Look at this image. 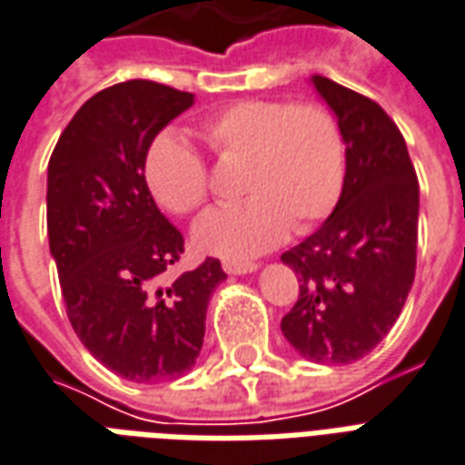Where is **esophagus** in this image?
I'll list each match as a JSON object with an SVG mask.
<instances>
[{
	"label": "esophagus",
	"mask_w": 465,
	"mask_h": 465,
	"mask_svg": "<svg viewBox=\"0 0 465 465\" xmlns=\"http://www.w3.org/2000/svg\"><path fill=\"white\" fill-rule=\"evenodd\" d=\"M223 270L228 274H247V272L257 270V264L247 260H223Z\"/></svg>",
	"instance_id": "obj_1"
}]
</instances>
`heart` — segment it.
I'll return each instance as SVG.
<instances>
[{"instance_id":"1","label":"heart","mask_w":465,"mask_h":465,"mask_svg":"<svg viewBox=\"0 0 465 465\" xmlns=\"http://www.w3.org/2000/svg\"><path fill=\"white\" fill-rule=\"evenodd\" d=\"M220 163H242L245 201L205 213L193 245L245 260L272 250L294 228L309 232L336 208L345 179V142L336 114L319 103L240 100L198 124ZM144 181L163 211L186 218L208 198V169L186 139L163 132L144 153Z\"/></svg>"}]
</instances>
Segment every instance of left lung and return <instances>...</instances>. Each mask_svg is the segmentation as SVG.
Masks as SVG:
<instances>
[{"label": "left lung", "instance_id": "1", "mask_svg": "<svg viewBox=\"0 0 465 465\" xmlns=\"http://www.w3.org/2000/svg\"><path fill=\"white\" fill-rule=\"evenodd\" d=\"M338 117L345 179L313 235L282 254L299 299L282 333L313 362L361 361L390 333L417 270L419 183L402 132L375 100L313 75Z\"/></svg>", "mask_w": 465, "mask_h": 465}]
</instances>
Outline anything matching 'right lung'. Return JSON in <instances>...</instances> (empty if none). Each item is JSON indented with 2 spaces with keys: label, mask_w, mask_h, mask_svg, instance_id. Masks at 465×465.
Wrapping results in <instances>:
<instances>
[{
  "label": "right lung",
  "mask_w": 465,
  "mask_h": 465,
  "mask_svg": "<svg viewBox=\"0 0 465 465\" xmlns=\"http://www.w3.org/2000/svg\"><path fill=\"white\" fill-rule=\"evenodd\" d=\"M193 104L191 93L127 80L93 95L48 162V245L80 343L132 382L181 378L195 365L220 260L166 279L183 235L144 181L153 137Z\"/></svg>",
  "instance_id": "add662e5"
}]
</instances>
